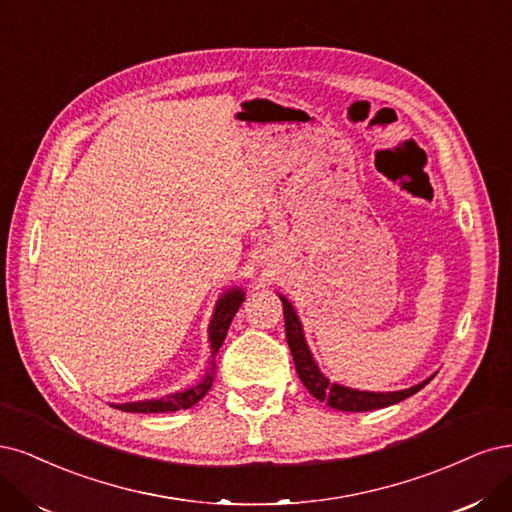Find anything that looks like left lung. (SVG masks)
I'll list each match as a JSON object with an SVG mask.
<instances>
[{"instance_id": "8db88e82", "label": "left lung", "mask_w": 512, "mask_h": 512, "mask_svg": "<svg viewBox=\"0 0 512 512\" xmlns=\"http://www.w3.org/2000/svg\"><path fill=\"white\" fill-rule=\"evenodd\" d=\"M280 302H283V315H285V334H287V344L293 355V364L295 372H298L300 381L308 389L312 398H317L319 402H325L329 408L344 410V412H366V410H376V408H385L391 404H398L410 395H415L419 389H423L427 383L432 381L436 374H432L425 381L412 385L408 389L400 391H364V389H353L340 383L329 381V376L321 372L317 366L315 357H312L306 336H304V327L302 321L295 312L293 304L285 298L283 293H278Z\"/></svg>"}]
</instances>
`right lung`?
Returning <instances> with one entry per match:
<instances>
[{
    "instance_id": "add662e5",
    "label": "right lung",
    "mask_w": 512,
    "mask_h": 512,
    "mask_svg": "<svg viewBox=\"0 0 512 512\" xmlns=\"http://www.w3.org/2000/svg\"><path fill=\"white\" fill-rule=\"evenodd\" d=\"M244 302V291L240 287L227 289L221 298L217 300V306H214V312L210 317L208 325V342H210V368L206 370L204 378L197 385H191L183 391H174L163 395V398H153V400H140V402H125V404H112L114 408L125 410V412H174V410H185L191 408L193 404L200 402L208 389L212 387L214 381V357H217L221 344L227 336L229 323H232L234 315L238 308Z\"/></svg>"
}]
</instances>
